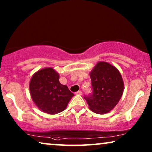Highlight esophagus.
<instances>
[{"mask_svg":"<svg viewBox=\"0 0 152 152\" xmlns=\"http://www.w3.org/2000/svg\"><path fill=\"white\" fill-rule=\"evenodd\" d=\"M76 95H82V92L81 91H78L75 93Z\"/></svg>","mask_w":152,"mask_h":152,"instance_id":"obj_1","label":"esophagus"}]
</instances>
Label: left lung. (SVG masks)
I'll use <instances>...</instances> for the list:
<instances>
[{
    "label": "left lung",
    "instance_id": "left-lung-1",
    "mask_svg": "<svg viewBox=\"0 0 152 152\" xmlns=\"http://www.w3.org/2000/svg\"><path fill=\"white\" fill-rule=\"evenodd\" d=\"M93 92L84 96L89 109L94 113L104 114L111 111L121 98L124 82L115 66L99 61L90 72Z\"/></svg>",
    "mask_w": 152,
    "mask_h": 152
}]
</instances>
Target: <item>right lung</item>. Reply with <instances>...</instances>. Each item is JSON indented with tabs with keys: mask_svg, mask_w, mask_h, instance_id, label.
I'll return each mask as SVG.
<instances>
[{
	"mask_svg": "<svg viewBox=\"0 0 152 152\" xmlns=\"http://www.w3.org/2000/svg\"><path fill=\"white\" fill-rule=\"evenodd\" d=\"M59 79V73L52 68H43L31 78L29 85L31 97L44 113L53 115L63 111L74 95Z\"/></svg>",
	"mask_w": 152,
	"mask_h": 152,
	"instance_id": "add662e5",
	"label": "right lung"
}]
</instances>
